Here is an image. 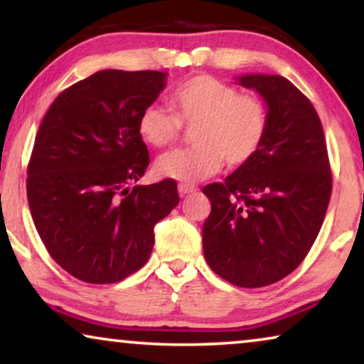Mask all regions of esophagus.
Returning a JSON list of instances; mask_svg holds the SVG:
<instances>
[{"instance_id":"1","label":"esophagus","mask_w":364,"mask_h":364,"mask_svg":"<svg viewBox=\"0 0 364 364\" xmlns=\"http://www.w3.org/2000/svg\"><path fill=\"white\" fill-rule=\"evenodd\" d=\"M196 191L197 187L192 186V183H186V182L178 183V193H181V197H186L188 193H193Z\"/></svg>"}]
</instances>
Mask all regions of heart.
Instances as JSON below:
<instances>
[{
  "label": "heart",
  "instance_id": "1",
  "mask_svg": "<svg viewBox=\"0 0 364 364\" xmlns=\"http://www.w3.org/2000/svg\"><path fill=\"white\" fill-rule=\"evenodd\" d=\"M171 108L147 106L139 114L137 131L152 147L176 142L182 126L192 128L196 144L177 149L157 159L156 168L164 177L178 182H198L215 176L223 162L240 167L250 162L265 142L268 111L253 94L212 76H196L171 94Z\"/></svg>",
  "mask_w": 364,
  "mask_h": 364
}]
</instances>
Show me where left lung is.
I'll use <instances>...</instances> for the list:
<instances>
[{"label": "left lung", "mask_w": 364, "mask_h": 364, "mask_svg": "<svg viewBox=\"0 0 364 364\" xmlns=\"http://www.w3.org/2000/svg\"><path fill=\"white\" fill-rule=\"evenodd\" d=\"M268 106L265 142L250 162L203 187L212 203L202 230L208 267L242 288L272 285L310 252L331 197V168L320 117L282 76L238 77Z\"/></svg>", "instance_id": "1"}]
</instances>
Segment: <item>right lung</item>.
<instances>
[{
  "instance_id": "right-lung-1",
  "label": "right lung",
  "mask_w": 364,
  "mask_h": 364,
  "mask_svg": "<svg viewBox=\"0 0 364 364\" xmlns=\"http://www.w3.org/2000/svg\"><path fill=\"white\" fill-rule=\"evenodd\" d=\"M166 73L106 69L59 94L34 139L26 192L34 227L77 280L116 283L146 265L154 227L178 203L177 183L134 186L149 167L139 114Z\"/></svg>"
}]
</instances>
